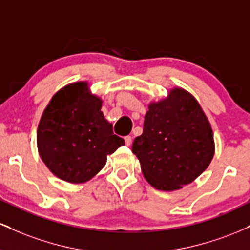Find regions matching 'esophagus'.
<instances>
[{
    "mask_svg": "<svg viewBox=\"0 0 250 250\" xmlns=\"http://www.w3.org/2000/svg\"><path fill=\"white\" fill-rule=\"evenodd\" d=\"M125 145L130 146L131 142H133V139H131V136H125Z\"/></svg>",
    "mask_w": 250,
    "mask_h": 250,
    "instance_id": "34e87169",
    "label": "esophagus"
}]
</instances>
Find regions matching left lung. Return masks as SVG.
<instances>
[{
	"label": "left lung",
	"mask_w": 250,
	"mask_h": 250,
	"mask_svg": "<svg viewBox=\"0 0 250 250\" xmlns=\"http://www.w3.org/2000/svg\"><path fill=\"white\" fill-rule=\"evenodd\" d=\"M131 150L154 188L176 190L207 169L215 150L213 130L194 96L175 88L167 99L150 103Z\"/></svg>",
	"instance_id": "1"
}]
</instances>
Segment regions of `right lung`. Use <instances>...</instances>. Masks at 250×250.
Listing matches in <instances>:
<instances>
[{
  "label": "right lung",
  "instance_id": "add662e5",
  "mask_svg": "<svg viewBox=\"0 0 250 250\" xmlns=\"http://www.w3.org/2000/svg\"><path fill=\"white\" fill-rule=\"evenodd\" d=\"M102 101L90 95L87 83L59 90L43 111L37 128L40 156L59 179L82 183L95 176L108 155L125 145L101 111Z\"/></svg>",
  "mask_w": 250,
  "mask_h": 250
}]
</instances>
